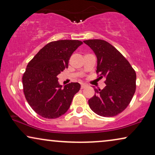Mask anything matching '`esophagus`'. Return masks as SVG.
I'll use <instances>...</instances> for the list:
<instances>
[{
  "label": "esophagus",
  "instance_id": "34e87169",
  "mask_svg": "<svg viewBox=\"0 0 155 155\" xmlns=\"http://www.w3.org/2000/svg\"><path fill=\"white\" fill-rule=\"evenodd\" d=\"M87 86V84H81V89L85 88Z\"/></svg>",
  "mask_w": 155,
  "mask_h": 155
}]
</instances>
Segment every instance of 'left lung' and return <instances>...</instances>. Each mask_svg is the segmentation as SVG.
<instances>
[{"label":"left lung","instance_id":"8db88e82","mask_svg":"<svg viewBox=\"0 0 155 155\" xmlns=\"http://www.w3.org/2000/svg\"><path fill=\"white\" fill-rule=\"evenodd\" d=\"M97 57V77L105 78L103 90L94 89L88 100L90 109L104 117L115 116L130 104L136 89V73L128 60L109 42L101 39L84 41Z\"/></svg>","mask_w":155,"mask_h":155}]
</instances>
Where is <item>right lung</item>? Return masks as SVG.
I'll use <instances>...</instances> for the list:
<instances>
[{
  "instance_id": "1",
  "label": "right lung",
  "mask_w": 155,
  "mask_h": 155,
  "mask_svg": "<svg viewBox=\"0 0 155 155\" xmlns=\"http://www.w3.org/2000/svg\"><path fill=\"white\" fill-rule=\"evenodd\" d=\"M82 44L79 40L51 41L29 62L22 76L23 92L29 106L39 116L56 118L68 110L80 84L71 82L62 87L57 76L68 68L71 55Z\"/></svg>"
}]
</instances>
